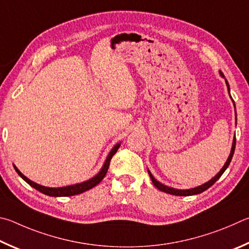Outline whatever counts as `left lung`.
<instances>
[{"label":"left lung","mask_w":249,"mask_h":249,"mask_svg":"<svg viewBox=\"0 0 249 249\" xmlns=\"http://www.w3.org/2000/svg\"><path fill=\"white\" fill-rule=\"evenodd\" d=\"M220 75H221L222 77H224V74L222 73L221 71H220ZM225 83H226V86H228V90H229V94H230V85H229V83H228V81H226V80H225ZM230 97H231V94H230ZM231 98H232V97H231ZM232 100H233V99H232ZM233 103H234V100H233ZM234 106H235V104H234ZM235 144H236V138L234 137V139H233V144H232V149H231L230 156H229L228 160H226V163L224 164V166L222 167L221 171H220L219 173H217L216 175H215L214 177H213L211 180H209L208 182H206V184H203V185H201V186L196 187V188L186 189V190L171 188V187L165 186V185H163V184H160V181L156 180L155 178L153 177V175H152V174H151V172L149 171V169H147V172H149V175H150V177H151V180H152V182H153V185L156 187V188L160 189V191H164V193L169 194V195H174V196H193V195L201 194V193H203L204 190H207L208 188H210V187H211L213 184H214V182H215L217 179H219V178L222 176V174H223V173L225 172V169L229 167V165H230V163H231V160H232V158H233L234 151H235Z\"/></svg>","instance_id":"obj_1"}]
</instances>
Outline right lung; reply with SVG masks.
<instances>
[{"label":"right lung","instance_id":"add662e5","mask_svg":"<svg viewBox=\"0 0 249 249\" xmlns=\"http://www.w3.org/2000/svg\"><path fill=\"white\" fill-rule=\"evenodd\" d=\"M120 146V143H117V144L112 147L111 151L109 152V154L107 156L106 160H105V163L103 165L102 169H100L99 173L97 175H95L93 178H90V179L86 180V181H83L81 184H75V185H72V186H67V187H58V188H51V187H45V186H41V185H38L36 182L32 181L30 179H28L27 177L25 175H23L19 172V169L17 168L15 165H13L15 168V171L17 172V174L23 178V179L27 182L28 185H30L33 187V188L37 189L38 191H40L43 195H47V196H51V197H69V196H75L78 194H82L84 193V191H87L93 188L96 185H98L100 181L104 179V177L106 176L107 171L109 168V164H110V160L112 159V156L116 154V152L118 151Z\"/></svg>","mask_w":249,"mask_h":249}]
</instances>
